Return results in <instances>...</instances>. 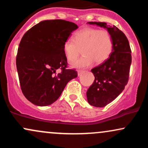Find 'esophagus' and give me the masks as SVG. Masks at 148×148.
Instances as JSON below:
<instances>
[{
    "label": "esophagus",
    "instance_id": "34e87169",
    "mask_svg": "<svg viewBox=\"0 0 148 148\" xmlns=\"http://www.w3.org/2000/svg\"><path fill=\"white\" fill-rule=\"evenodd\" d=\"M84 72V71H81V70H78V76H81L83 73Z\"/></svg>",
    "mask_w": 148,
    "mask_h": 148
}]
</instances>
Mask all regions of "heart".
<instances>
[{
	"label": "heart",
	"instance_id": "b5f03b06",
	"mask_svg": "<svg viewBox=\"0 0 148 148\" xmlns=\"http://www.w3.org/2000/svg\"><path fill=\"white\" fill-rule=\"evenodd\" d=\"M113 39L106 30L94 28H84L74 33L73 40L69 39L63 44V51L69 62L75 60L80 52L83 56L72 66L76 68H84L90 66L94 60L100 64L106 61L113 50Z\"/></svg>",
	"mask_w": 148,
	"mask_h": 148
}]
</instances>
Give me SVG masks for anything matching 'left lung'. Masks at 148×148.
Returning <instances> with one entry per match:
<instances>
[{"instance_id":"left-lung-1","label":"left lung","mask_w":148,"mask_h":148,"mask_svg":"<svg viewBox=\"0 0 148 148\" xmlns=\"http://www.w3.org/2000/svg\"><path fill=\"white\" fill-rule=\"evenodd\" d=\"M88 23L106 28L113 39V50L109 58L91 70L95 81L86 92L91 106L104 107L123 91L128 82L132 63L130 46L126 35L115 25L104 22Z\"/></svg>"}]
</instances>
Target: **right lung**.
Listing matches in <instances>:
<instances>
[{
  "label": "right lung",
  "instance_id": "right-lung-1",
  "mask_svg": "<svg viewBox=\"0 0 148 148\" xmlns=\"http://www.w3.org/2000/svg\"><path fill=\"white\" fill-rule=\"evenodd\" d=\"M79 27L62 19L45 20L22 37L16 56L20 86L28 101L39 106L52 104L69 81L77 77L75 69H67L63 44ZM58 69L61 72L56 74Z\"/></svg>",
  "mask_w": 148,
  "mask_h": 148
}]
</instances>
